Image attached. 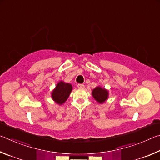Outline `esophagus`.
Returning a JSON list of instances; mask_svg holds the SVG:
<instances>
[{
	"label": "esophagus",
	"instance_id": "esophagus-1",
	"mask_svg": "<svg viewBox=\"0 0 160 160\" xmlns=\"http://www.w3.org/2000/svg\"><path fill=\"white\" fill-rule=\"evenodd\" d=\"M77 86H78V88H82V89H83V88H85V86L83 85V84H82V83H78V84L77 85Z\"/></svg>",
	"mask_w": 160,
	"mask_h": 160
}]
</instances>
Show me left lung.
Listing matches in <instances>:
<instances>
[{
  "instance_id": "1",
  "label": "left lung",
  "mask_w": 160,
  "mask_h": 160,
  "mask_svg": "<svg viewBox=\"0 0 160 160\" xmlns=\"http://www.w3.org/2000/svg\"><path fill=\"white\" fill-rule=\"evenodd\" d=\"M92 95H93V98L96 101L100 103H102L108 99V91L98 86V87H96L93 89V91H92Z\"/></svg>"
}]
</instances>
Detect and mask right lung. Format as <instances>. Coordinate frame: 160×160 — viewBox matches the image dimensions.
Returning a JSON list of instances; mask_svg holds the SVG:
<instances>
[{
  "instance_id": "right-lung-1",
  "label": "right lung",
  "mask_w": 160,
  "mask_h": 160,
  "mask_svg": "<svg viewBox=\"0 0 160 160\" xmlns=\"http://www.w3.org/2000/svg\"><path fill=\"white\" fill-rule=\"evenodd\" d=\"M72 90V86L70 83L63 82H59L54 91L52 92V98L58 104L62 105L68 98Z\"/></svg>"
}]
</instances>
